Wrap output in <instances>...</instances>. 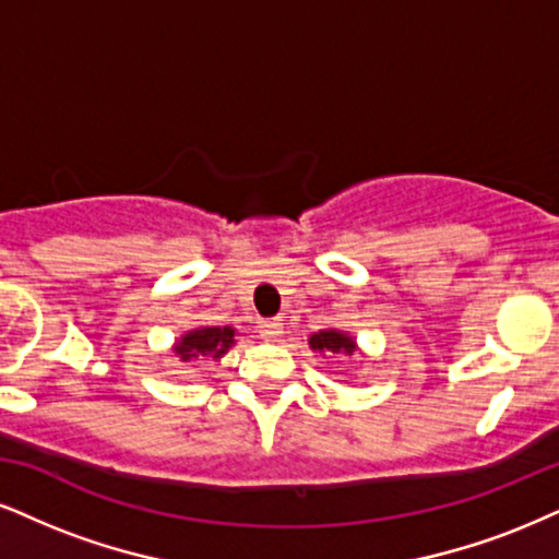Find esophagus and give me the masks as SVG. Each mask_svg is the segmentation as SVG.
<instances>
[{
    "mask_svg": "<svg viewBox=\"0 0 559 559\" xmlns=\"http://www.w3.org/2000/svg\"><path fill=\"white\" fill-rule=\"evenodd\" d=\"M282 334V323L277 319H266V321H259V336L261 340L272 342L277 340V336Z\"/></svg>",
    "mask_w": 559,
    "mask_h": 559,
    "instance_id": "obj_1",
    "label": "esophagus"
}]
</instances>
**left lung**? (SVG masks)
<instances>
[{
    "instance_id": "obj_1",
    "label": "left lung",
    "mask_w": 559,
    "mask_h": 559,
    "mask_svg": "<svg viewBox=\"0 0 559 559\" xmlns=\"http://www.w3.org/2000/svg\"><path fill=\"white\" fill-rule=\"evenodd\" d=\"M311 347L319 353H334V355H353L355 353V340L353 336L329 329V332H319L311 336Z\"/></svg>"
}]
</instances>
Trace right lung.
<instances>
[{
	"instance_id": "obj_1",
	"label": "right lung",
	"mask_w": 559,
	"mask_h": 559,
	"mask_svg": "<svg viewBox=\"0 0 559 559\" xmlns=\"http://www.w3.org/2000/svg\"><path fill=\"white\" fill-rule=\"evenodd\" d=\"M233 336H236V332L230 326H202L197 332H189L176 344V355L181 360H191V357L199 355L223 357L230 349Z\"/></svg>"
}]
</instances>
